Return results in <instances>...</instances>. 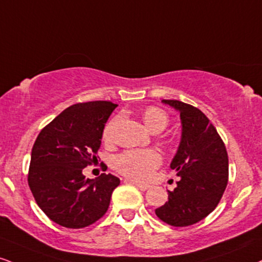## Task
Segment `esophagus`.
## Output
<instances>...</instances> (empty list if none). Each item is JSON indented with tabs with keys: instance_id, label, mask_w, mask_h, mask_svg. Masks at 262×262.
Instances as JSON below:
<instances>
[{
	"instance_id": "34e87169",
	"label": "esophagus",
	"mask_w": 262,
	"mask_h": 262,
	"mask_svg": "<svg viewBox=\"0 0 262 262\" xmlns=\"http://www.w3.org/2000/svg\"><path fill=\"white\" fill-rule=\"evenodd\" d=\"M128 183H132V184H134L135 187H138L140 189V190H147V189H150V185H146V184H143V183H139V182H134V181H127Z\"/></svg>"
}]
</instances>
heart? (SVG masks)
<instances>
[{
  "mask_svg": "<svg viewBox=\"0 0 262 262\" xmlns=\"http://www.w3.org/2000/svg\"><path fill=\"white\" fill-rule=\"evenodd\" d=\"M143 119L150 130L159 133L162 132L169 123V117L166 111L160 107H147L143 113ZM118 118H113L103 128V140L110 143L113 138ZM162 157L160 152L152 149L144 150H127L115 157L113 166L121 174L135 181H146L156 168L161 165Z\"/></svg>",
  "mask_w": 262,
  "mask_h": 262,
  "instance_id": "b5f03b06",
  "label": "heart"
}]
</instances>
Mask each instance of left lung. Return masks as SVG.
Masks as SVG:
<instances>
[{
	"label": "left lung",
	"instance_id": "obj_1",
	"mask_svg": "<svg viewBox=\"0 0 262 262\" xmlns=\"http://www.w3.org/2000/svg\"><path fill=\"white\" fill-rule=\"evenodd\" d=\"M162 102L181 112L182 139L171 163L181 179L155 212L167 225L187 227L204 220L219 205L228 183V155L216 128L199 108L178 100Z\"/></svg>",
	"mask_w": 262,
	"mask_h": 262
}]
</instances>
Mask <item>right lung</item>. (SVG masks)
<instances>
[{
    "label": "right lung",
    "mask_w": 262,
    "mask_h": 262,
    "mask_svg": "<svg viewBox=\"0 0 262 262\" xmlns=\"http://www.w3.org/2000/svg\"><path fill=\"white\" fill-rule=\"evenodd\" d=\"M117 106L111 101L75 103L37 135L28 184L40 209L59 226L84 228L107 212L121 181L111 173L86 179L83 169L97 161L105 123Z\"/></svg>",
    "instance_id": "1"
}]
</instances>
